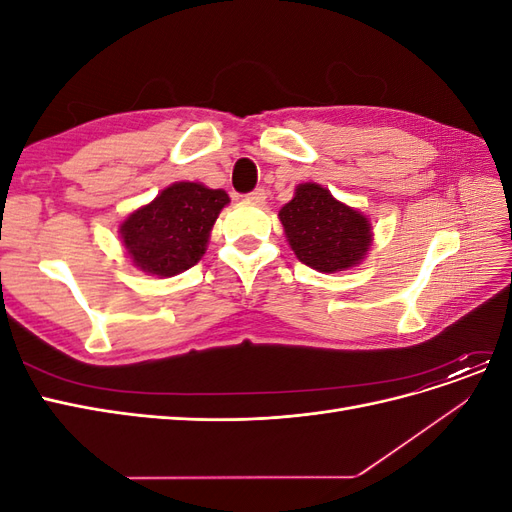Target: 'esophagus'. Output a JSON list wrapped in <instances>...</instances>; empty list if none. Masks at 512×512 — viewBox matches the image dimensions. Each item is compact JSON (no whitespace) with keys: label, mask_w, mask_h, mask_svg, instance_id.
Returning <instances> with one entry per match:
<instances>
[{"label":"esophagus","mask_w":512,"mask_h":512,"mask_svg":"<svg viewBox=\"0 0 512 512\" xmlns=\"http://www.w3.org/2000/svg\"><path fill=\"white\" fill-rule=\"evenodd\" d=\"M265 198H267L265 188H256L250 194H245V200H250V203H254V205H262V203H265Z\"/></svg>","instance_id":"1"}]
</instances>
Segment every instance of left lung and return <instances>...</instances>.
I'll use <instances>...</instances> for the list:
<instances>
[{"label": "left lung", "mask_w": 512, "mask_h": 512, "mask_svg": "<svg viewBox=\"0 0 512 512\" xmlns=\"http://www.w3.org/2000/svg\"><path fill=\"white\" fill-rule=\"evenodd\" d=\"M280 222L292 252L320 273L356 267L374 241L365 215L318 183L297 185L294 198L280 209Z\"/></svg>", "instance_id": "obj_1"}]
</instances>
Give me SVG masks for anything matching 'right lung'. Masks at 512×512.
<instances>
[{"label": "right lung", "mask_w": 512, "mask_h": 512, "mask_svg": "<svg viewBox=\"0 0 512 512\" xmlns=\"http://www.w3.org/2000/svg\"><path fill=\"white\" fill-rule=\"evenodd\" d=\"M228 203L224 190H209L203 183L168 185L119 226L132 265L158 277L188 271L203 258L211 228Z\"/></svg>", "instance_id": "right-lung-1"}]
</instances>
